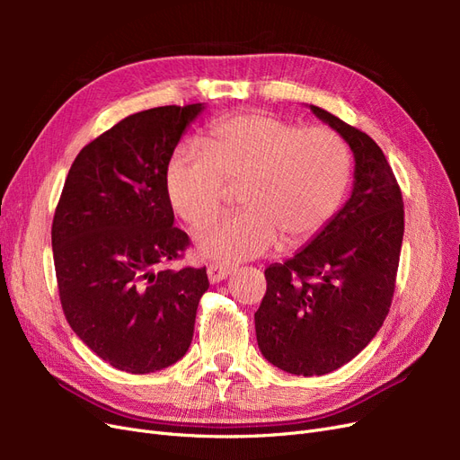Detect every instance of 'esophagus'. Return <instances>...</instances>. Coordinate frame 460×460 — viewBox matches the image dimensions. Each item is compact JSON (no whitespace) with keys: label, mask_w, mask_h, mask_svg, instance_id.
Instances as JSON below:
<instances>
[{"label":"esophagus","mask_w":460,"mask_h":460,"mask_svg":"<svg viewBox=\"0 0 460 460\" xmlns=\"http://www.w3.org/2000/svg\"><path fill=\"white\" fill-rule=\"evenodd\" d=\"M234 269L230 267H225V264H208L207 267V276H208V282L211 284H218L225 280V278H228L232 274Z\"/></svg>","instance_id":"1"}]
</instances>
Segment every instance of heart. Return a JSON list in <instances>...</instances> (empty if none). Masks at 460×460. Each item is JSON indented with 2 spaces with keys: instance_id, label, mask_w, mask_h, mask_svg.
Returning <instances> with one entry per match:
<instances>
[{
  "instance_id": "b5f03b06",
  "label": "heart",
  "mask_w": 460,
  "mask_h": 460,
  "mask_svg": "<svg viewBox=\"0 0 460 460\" xmlns=\"http://www.w3.org/2000/svg\"><path fill=\"white\" fill-rule=\"evenodd\" d=\"M349 184V151L324 127L297 128L267 113L222 119L208 128L203 151L180 147L164 172L174 213L191 228L211 220L238 191L243 213L196 234V249L217 262L264 255L276 243L299 245L323 230Z\"/></svg>"
}]
</instances>
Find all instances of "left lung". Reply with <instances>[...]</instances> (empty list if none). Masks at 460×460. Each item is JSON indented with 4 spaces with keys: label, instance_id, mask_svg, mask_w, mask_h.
Masks as SVG:
<instances>
[{
    "label": "left lung",
    "instance_id": "8db88e82",
    "mask_svg": "<svg viewBox=\"0 0 460 460\" xmlns=\"http://www.w3.org/2000/svg\"><path fill=\"white\" fill-rule=\"evenodd\" d=\"M309 109L349 146L355 171L351 196L328 225L264 270L259 349L296 376L328 374L370 343L392 305L405 232L401 190L378 144L328 111Z\"/></svg>",
    "mask_w": 460,
    "mask_h": 460
}]
</instances>
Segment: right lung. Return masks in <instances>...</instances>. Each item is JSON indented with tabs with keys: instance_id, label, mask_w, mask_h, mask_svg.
<instances>
[{
	"instance_id": "add662e5",
	"label": "right lung",
	"mask_w": 460,
	"mask_h": 460,
	"mask_svg": "<svg viewBox=\"0 0 460 460\" xmlns=\"http://www.w3.org/2000/svg\"><path fill=\"white\" fill-rule=\"evenodd\" d=\"M205 103L122 119L82 149L51 226L63 313L105 363L149 374L182 358L193 338L205 269H164L190 243L174 228L164 172Z\"/></svg>"
}]
</instances>
